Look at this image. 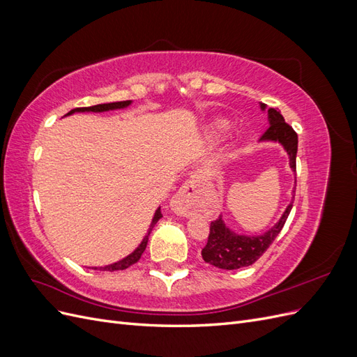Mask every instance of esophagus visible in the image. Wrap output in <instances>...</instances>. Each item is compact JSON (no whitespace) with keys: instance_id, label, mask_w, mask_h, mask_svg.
Here are the masks:
<instances>
[{"instance_id":"34e87169","label":"esophagus","mask_w":357,"mask_h":357,"mask_svg":"<svg viewBox=\"0 0 357 357\" xmlns=\"http://www.w3.org/2000/svg\"><path fill=\"white\" fill-rule=\"evenodd\" d=\"M202 198V181L198 176H192L172 198V208L180 215H188L195 210Z\"/></svg>"}]
</instances>
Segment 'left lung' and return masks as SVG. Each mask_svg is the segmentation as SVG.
Here are the masks:
<instances>
[{
    "mask_svg": "<svg viewBox=\"0 0 357 357\" xmlns=\"http://www.w3.org/2000/svg\"><path fill=\"white\" fill-rule=\"evenodd\" d=\"M265 109V104L261 105ZM269 126L262 134L261 139H271V142L282 143L289 153L290 167L296 171V152H298V134L289 123L284 122V117L275 109H268ZM294 207L291 201L284 214L271 229L259 236L236 235L226 228L222 218L210 223V234L207 244L202 248V259L207 264L220 269H238L255 264L261 257L268 247L274 243L277 235L282 232L283 226L289 218V213Z\"/></svg>",
    "mask_w": 357,
    "mask_h": 357,
    "instance_id": "left-lung-1",
    "label": "left lung"
}]
</instances>
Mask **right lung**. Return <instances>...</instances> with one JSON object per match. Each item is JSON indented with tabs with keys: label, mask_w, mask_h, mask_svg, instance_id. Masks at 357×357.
Listing matches in <instances>:
<instances>
[{
	"label": "right lung",
	"mask_w": 357,
	"mask_h": 357,
	"mask_svg": "<svg viewBox=\"0 0 357 357\" xmlns=\"http://www.w3.org/2000/svg\"><path fill=\"white\" fill-rule=\"evenodd\" d=\"M129 104H131V101H119V102H109V104H98V105H92V107H77V109L68 112L67 114H73L74 112H107V110H114V109H123V107H128ZM160 218H162V213H160V208H158L156 213H155V218L152 220V225H150V229H149L147 235L144 236L143 243L137 247V250L134 253L129 255V256H126L125 259H122V261H119V262L112 264V265H107V266H104L101 269H104V271H119V269H126V268H129L131 265L137 264L139 261V257H142L143 252L146 250V245H147V241H149L150 232H152L153 226L158 223V220Z\"/></svg>",
	"instance_id": "add662e5"
}]
</instances>
